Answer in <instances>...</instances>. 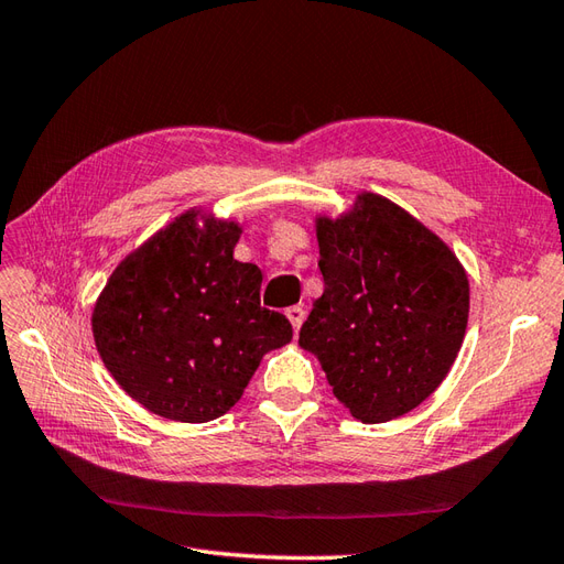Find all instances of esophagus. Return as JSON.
Instances as JSON below:
<instances>
[{"label": "esophagus", "mask_w": 564, "mask_h": 564, "mask_svg": "<svg viewBox=\"0 0 564 564\" xmlns=\"http://www.w3.org/2000/svg\"><path fill=\"white\" fill-rule=\"evenodd\" d=\"M285 317L291 319L293 329H295V334H297V332H300V326H303V322H305V310L300 307V305H293V307H288V310H285Z\"/></svg>", "instance_id": "1"}]
</instances>
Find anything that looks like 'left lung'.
I'll return each instance as SVG.
<instances>
[{
  "mask_svg": "<svg viewBox=\"0 0 564 564\" xmlns=\"http://www.w3.org/2000/svg\"><path fill=\"white\" fill-rule=\"evenodd\" d=\"M324 293L300 329L352 417L387 423L421 405L459 356L468 276L421 220L362 192L317 218Z\"/></svg>",
  "mask_w": 564,
  "mask_h": 564,
  "instance_id": "obj_1",
  "label": "left lung"
}]
</instances>
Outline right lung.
<instances>
[{"mask_svg": "<svg viewBox=\"0 0 564 564\" xmlns=\"http://www.w3.org/2000/svg\"><path fill=\"white\" fill-rule=\"evenodd\" d=\"M242 228L192 208L127 254L94 307V338L115 382L180 423L228 413L261 358L293 338L261 307V271L232 257Z\"/></svg>", "mask_w": 564, "mask_h": 564, "instance_id": "1", "label": "right lung"}]
</instances>
